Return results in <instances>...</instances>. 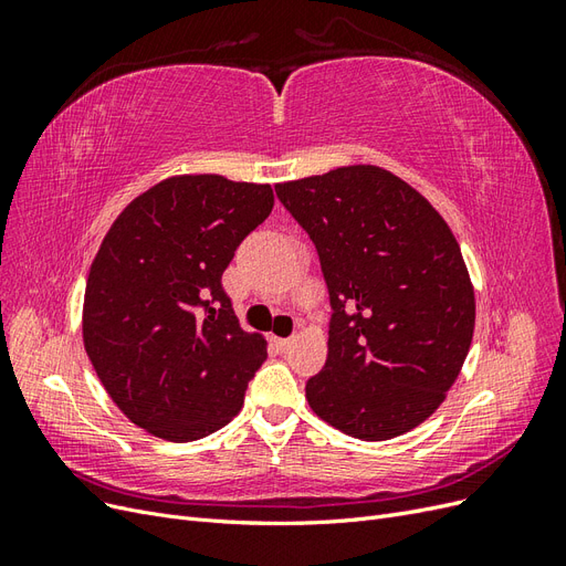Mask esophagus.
I'll use <instances>...</instances> for the list:
<instances>
[{"instance_id": "esophagus-1", "label": "esophagus", "mask_w": 566, "mask_h": 566, "mask_svg": "<svg viewBox=\"0 0 566 566\" xmlns=\"http://www.w3.org/2000/svg\"><path fill=\"white\" fill-rule=\"evenodd\" d=\"M273 342H276V347L281 352H285L290 345H293V337H273Z\"/></svg>"}]
</instances>
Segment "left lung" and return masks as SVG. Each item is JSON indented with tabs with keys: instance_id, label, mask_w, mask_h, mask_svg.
I'll use <instances>...</instances> for the list:
<instances>
[{
	"instance_id": "left-lung-1",
	"label": "left lung",
	"mask_w": 566,
	"mask_h": 566,
	"mask_svg": "<svg viewBox=\"0 0 566 566\" xmlns=\"http://www.w3.org/2000/svg\"><path fill=\"white\" fill-rule=\"evenodd\" d=\"M316 245L331 295L328 358L306 382L314 413L364 441L430 418L465 364L474 290L447 221L375 165L276 184Z\"/></svg>"
}]
</instances>
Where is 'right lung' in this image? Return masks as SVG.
Masks as SVG:
<instances>
[{
    "mask_svg": "<svg viewBox=\"0 0 566 566\" xmlns=\"http://www.w3.org/2000/svg\"><path fill=\"white\" fill-rule=\"evenodd\" d=\"M269 184L184 175L148 188L101 243L82 337L117 408L167 441H196L243 408L266 342L238 323L221 273L271 214Z\"/></svg>",
    "mask_w": 566,
    "mask_h": 566,
    "instance_id": "add662e5",
    "label": "right lung"
}]
</instances>
